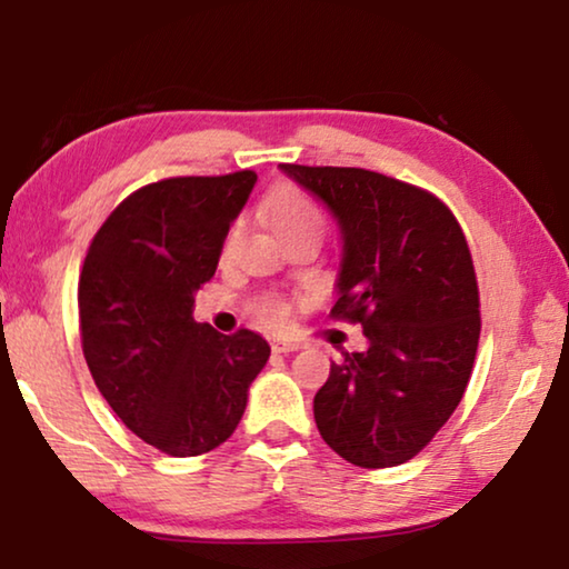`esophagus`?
Here are the masks:
<instances>
[{
  "mask_svg": "<svg viewBox=\"0 0 569 569\" xmlns=\"http://www.w3.org/2000/svg\"><path fill=\"white\" fill-rule=\"evenodd\" d=\"M300 341H274V352H298Z\"/></svg>",
  "mask_w": 569,
  "mask_h": 569,
  "instance_id": "34e87169",
  "label": "esophagus"
}]
</instances>
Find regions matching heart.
<instances>
[{"instance_id": "1", "label": "heart", "mask_w": 569, "mask_h": 569, "mask_svg": "<svg viewBox=\"0 0 569 569\" xmlns=\"http://www.w3.org/2000/svg\"><path fill=\"white\" fill-rule=\"evenodd\" d=\"M263 209H267L271 228L277 230V236L282 240L302 236V232L323 230L321 209H318L316 201L310 199L306 191L295 189V186H282V189H277L271 197H267V201H263ZM238 238H240V222H232L222 243L224 256L236 248ZM256 318H259L263 326H271V329H284L292 318L290 302L277 298V295H267V298H261L259 306H256Z\"/></svg>"}]
</instances>
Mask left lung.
Returning a JSON list of instances; mask_svg holds the SVG:
<instances>
[{"label":"left lung","instance_id":"8db88e82","mask_svg":"<svg viewBox=\"0 0 569 569\" xmlns=\"http://www.w3.org/2000/svg\"><path fill=\"white\" fill-rule=\"evenodd\" d=\"M282 170L337 217L345 240L333 321L368 349L341 352L313 399L326 446L362 469L407 463L453 415L479 347V284L453 212L365 168Z\"/></svg>","mask_w":569,"mask_h":569}]
</instances>
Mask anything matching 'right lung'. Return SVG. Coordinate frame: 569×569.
<instances>
[{
  "label": "right lung",
  "mask_w": 569,
  "mask_h": 569,
  "mask_svg": "<svg viewBox=\"0 0 569 569\" xmlns=\"http://www.w3.org/2000/svg\"><path fill=\"white\" fill-rule=\"evenodd\" d=\"M253 170L147 183L108 214L80 271L82 352L98 391L137 438L201 456L236 432L248 386L269 360L256 331L193 321Z\"/></svg>",
  "instance_id": "1"
}]
</instances>
